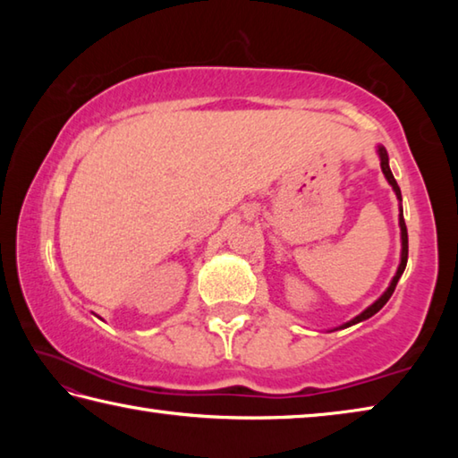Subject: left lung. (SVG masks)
Wrapping results in <instances>:
<instances>
[{
    "instance_id": "1",
    "label": "left lung",
    "mask_w": 458,
    "mask_h": 458,
    "mask_svg": "<svg viewBox=\"0 0 458 458\" xmlns=\"http://www.w3.org/2000/svg\"><path fill=\"white\" fill-rule=\"evenodd\" d=\"M377 155H379V165H382V172H384V175H386V180H387V183L392 185V190L396 191V198L402 201V193H400V188H398V183H396V180H394V175H392V172H390V164H387V153H386V149L382 145H377ZM400 236H402V254H400V267H398V270H396V275H394V278H392V283H390V286H387V289L384 291V294L382 297H379L376 303H371L366 311L363 313H360L358 317H353L352 321H347V323H344L341 325L339 329H345V327H350V325H355V323H360V321H366V319H369L371 315H376L379 309H382L387 301H390V297H392V293H394V289H396V284H398V281H400V276H402V273H404V268H406V262H408V230H406V222H404V214H402V206H400Z\"/></svg>"
}]
</instances>
